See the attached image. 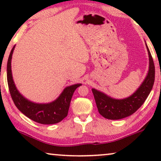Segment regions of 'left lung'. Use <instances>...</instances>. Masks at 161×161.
Masks as SVG:
<instances>
[{
  "label": "left lung",
  "mask_w": 161,
  "mask_h": 161,
  "mask_svg": "<svg viewBox=\"0 0 161 161\" xmlns=\"http://www.w3.org/2000/svg\"><path fill=\"white\" fill-rule=\"evenodd\" d=\"M146 46L149 58L148 73L141 85L131 95L124 99H115L96 89H92L99 113L104 118L119 120L132 115L148 97L154 84L155 66L146 42Z\"/></svg>",
  "instance_id": "obj_1"
}]
</instances>
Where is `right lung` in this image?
I'll return each mask as SVG.
<instances>
[{
  "label": "right lung",
  "mask_w": 161,
  "mask_h": 161,
  "mask_svg": "<svg viewBox=\"0 0 161 161\" xmlns=\"http://www.w3.org/2000/svg\"><path fill=\"white\" fill-rule=\"evenodd\" d=\"M15 45L10 52L7 64V80L10 95L15 105L24 115L42 124H54L67 116L72 95L81 84L66 86L55 100L49 103H36L27 99L18 91L12 75L11 60Z\"/></svg>",
  "instance_id": "1"
}]
</instances>
